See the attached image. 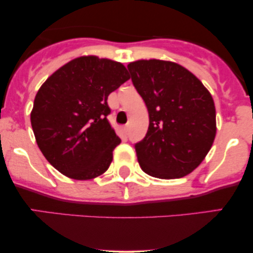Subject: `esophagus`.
Masks as SVG:
<instances>
[{"label":"esophagus","mask_w":253,"mask_h":253,"mask_svg":"<svg viewBox=\"0 0 253 253\" xmlns=\"http://www.w3.org/2000/svg\"><path fill=\"white\" fill-rule=\"evenodd\" d=\"M128 128H129V125H126V126L124 127V133L128 132Z\"/></svg>","instance_id":"34e87169"}]
</instances>
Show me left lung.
I'll return each instance as SVG.
<instances>
[{"label":"left lung","mask_w":253,"mask_h":253,"mask_svg":"<svg viewBox=\"0 0 253 253\" xmlns=\"http://www.w3.org/2000/svg\"><path fill=\"white\" fill-rule=\"evenodd\" d=\"M127 68L149 110V129L135 144L141 170L162 179L193 172L210 152L216 134L211 92L177 63L141 59Z\"/></svg>","instance_id":"8db88e82"}]
</instances>
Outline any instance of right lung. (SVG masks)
<instances>
[{"instance_id": "obj_1", "label": "right lung", "mask_w": 253, "mask_h": 253, "mask_svg": "<svg viewBox=\"0 0 253 253\" xmlns=\"http://www.w3.org/2000/svg\"><path fill=\"white\" fill-rule=\"evenodd\" d=\"M129 80L121 63L96 56L75 58L38 90L31 124L38 146L69 178L102 175L121 143L107 120L110 92Z\"/></svg>"}]
</instances>
